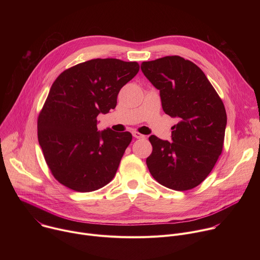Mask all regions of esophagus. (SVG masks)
I'll return each instance as SVG.
<instances>
[{"instance_id": "esophagus-1", "label": "esophagus", "mask_w": 260, "mask_h": 260, "mask_svg": "<svg viewBox=\"0 0 260 260\" xmlns=\"http://www.w3.org/2000/svg\"><path fill=\"white\" fill-rule=\"evenodd\" d=\"M133 136H134L136 139H142V138H145V136H144V135H142V134H140V133H138V132H134V133H133Z\"/></svg>"}]
</instances>
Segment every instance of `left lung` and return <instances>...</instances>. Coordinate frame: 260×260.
Instances as JSON below:
<instances>
[{"mask_svg": "<svg viewBox=\"0 0 260 260\" xmlns=\"http://www.w3.org/2000/svg\"><path fill=\"white\" fill-rule=\"evenodd\" d=\"M141 70L160 92L165 113L176 117L173 142L151 136L146 164L164 186L189 190L211 173L223 149L226 112L223 102L192 61L179 55L143 61Z\"/></svg>", "mask_w": 260, "mask_h": 260, "instance_id": "left-lung-1", "label": "left lung"}]
</instances>
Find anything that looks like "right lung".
Masks as SVG:
<instances>
[{
	"mask_svg": "<svg viewBox=\"0 0 260 260\" xmlns=\"http://www.w3.org/2000/svg\"><path fill=\"white\" fill-rule=\"evenodd\" d=\"M139 69L137 61L95 58L64 70L53 82L38 116V140L63 186L90 192L114 178L133 136L98 132L96 117L116 107L119 90Z\"/></svg>",
	"mask_w": 260,
	"mask_h": 260,
	"instance_id": "right-lung-1",
	"label": "right lung"
}]
</instances>
